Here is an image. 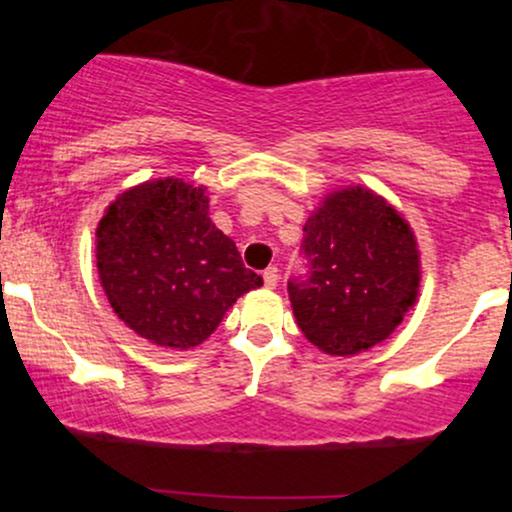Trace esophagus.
<instances>
[{"label":"esophagus","mask_w":512,"mask_h":512,"mask_svg":"<svg viewBox=\"0 0 512 512\" xmlns=\"http://www.w3.org/2000/svg\"><path fill=\"white\" fill-rule=\"evenodd\" d=\"M264 286H267V289H274L276 284H279V269L276 267H269V269H264Z\"/></svg>","instance_id":"34e87169"}]
</instances>
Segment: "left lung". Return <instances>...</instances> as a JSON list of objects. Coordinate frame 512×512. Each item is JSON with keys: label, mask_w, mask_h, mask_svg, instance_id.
Returning <instances> with one entry per match:
<instances>
[{"label": "left lung", "mask_w": 512, "mask_h": 512, "mask_svg": "<svg viewBox=\"0 0 512 512\" xmlns=\"http://www.w3.org/2000/svg\"><path fill=\"white\" fill-rule=\"evenodd\" d=\"M308 272L289 279L298 327L317 349L351 356L395 332L416 301L419 250L385 199L346 187L305 221Z\"/></svg>", "instance_id": "obj_1"}]
</instances>
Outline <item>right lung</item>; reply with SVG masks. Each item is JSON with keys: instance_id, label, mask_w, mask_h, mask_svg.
<instances>
[{"instance_id": "right-lung-1", "label": "right lung", "mask_w": 512, "mask_h": 512, "mask_svg": "<svg viewBox=\"0 0 512 512\" xmlns=\"http://www.w3.org/2000/svg\"><path fill=\"white\" fill-rule=\"evenodd\" d=\"M110 305L139 337L170 349L202 344L262 276L209 219L202 187L154 180L110 204L96 231Z\"/></svg>"}]
</instances>
